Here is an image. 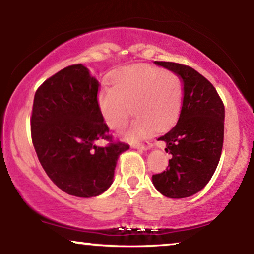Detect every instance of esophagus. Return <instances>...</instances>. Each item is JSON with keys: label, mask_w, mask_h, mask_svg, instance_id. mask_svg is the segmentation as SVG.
Wrapping results in <instances>:
<instances>
[{"label": "esophagus", "mask_w": 254, "mask_h": 254, "mask_svg": "<svg viewBox=\"0 0 254 254\" xmlns=\"http://www.w3.org/2000/svg\"><path fill=\"white\" fill-rule=\"evenodd\" d=\"M133 148H136V149H142V150H148L150 149V148H153V143H150V142H143V143H136L132 145Z\"/></svg>", "instance_id": "1"}]
</instances>
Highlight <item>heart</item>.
Instances as JSON below:
<instances>
[{
    "label": "heart",
    "instance_id": "1",
    "mask_svg": "<svg viewBox=\"0 0 254 254\" xmlns=\"http://www.w3.org/2000/svg\"><path fill=\"white\" fill-rule=\"evenodd\" d=\"M183 101V82L176 72L153 66L125 69L112 87L99 93L105 121L116 131L127 127L133 113L137 118L127 131L129 139H139L153 129L165 130L177 121Z\"/></svg>",
    "mask_w": 254,
    "mask_h": 254
}]
</instances>
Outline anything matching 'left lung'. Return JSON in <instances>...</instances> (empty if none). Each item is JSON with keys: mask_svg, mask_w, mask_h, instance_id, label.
I'll use <instances>...</instances> for the list:
<instances>
[{"mask_svg": "<svg viewBox=\"0 0 254 254\" xmlns=\"http://www.w3.org/2000/svg\"><path fill=\"white\" fill-rule=\"evenodd\" d=\"M183 82V106L178 123L159 141L171 154L168 167L154 174L156 190L168 198H185L200 191L215 173L223 147L224 106L215 87L193 68L159 62Z\"/></svg>", "mask_w": 254, "mask_h": 254, "instance_id": "left-lung-1", "label": "left lung"}]
</instances>
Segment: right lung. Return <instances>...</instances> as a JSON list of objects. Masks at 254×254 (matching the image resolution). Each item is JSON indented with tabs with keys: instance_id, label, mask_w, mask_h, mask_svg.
I'll list each match as a JSON object with an SVG mask.
<instances>
[{
	"instance_id": "1",
	"label": "right lung",
	"mask_w": 254,
	"mask_h": 254,
	"mask_svg": "<svg viewBox=\"0 0 254 254\" xmlns=\"http://www.w3.org/2000/svg\"><path fill=\"white\" fill-rule=\"evenodd\" d=\"M99 82L82 64L62 69L34 95L31 136L40 165L71 196L89 198L112 184L118 156L130 148L115 141L98 101ZM107 140L106 146H99Z\"/></svg>"
}]
</instances>
